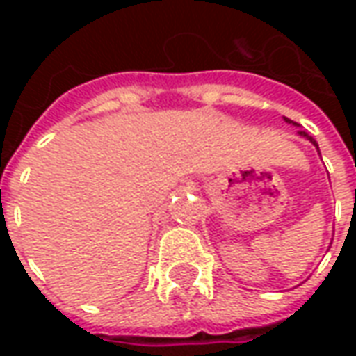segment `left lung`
<instances>
[{"label":"left lung","instance_id":"8db88e82","mask_svg":"<svg viewBox=\"0 0 356 356\" xmlns=\"http://www.w3.org/2000/svg\"><path fill=\"white\" fill-rule=\"evenodd\" d=\"M284 120H286V122H290V124H293V122H291V120H288V118H284ZM299 135H301V137H307V139H309V140H311V143H313L314 147L318 148V145H316V140H314L313 137L309 135V133H307V131H299Z\"/></svg>","mask_w":356,"mask_h":356}]
</instances>
